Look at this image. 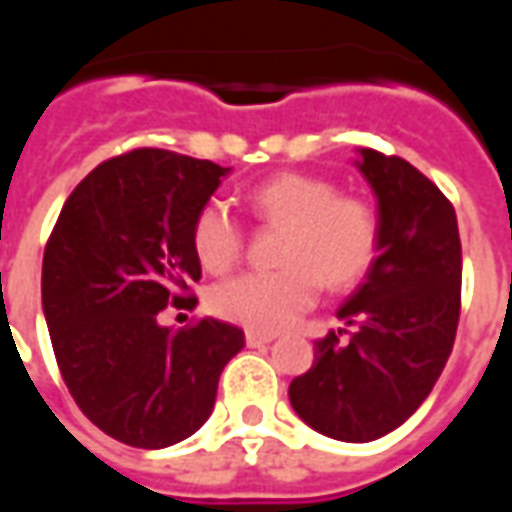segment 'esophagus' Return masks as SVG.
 Segmentation results:
<instances>
[{"label":"esophagus","mask_w":512,"mask_h":512,"mask_svg":"<svg viewBox=\"0 0 512 512\" xmlns=\"http://www.w3.org/2000/svg\"><path fill=\"white\" fill-rule=\"evenodd\" d=\"M271 340H274V334L252 332V329L246 332V345H249V348H263V345H268Z\"/></svg>","instance_id":"obj_1"}]
</instances>
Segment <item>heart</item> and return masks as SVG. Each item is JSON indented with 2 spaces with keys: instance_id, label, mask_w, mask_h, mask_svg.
<instances>
[{
  "instance_id": "1",
  "label": "heart",
  "mask_w": 512,
  "mask_h": 512,
  "mask_svg": "<svg viewBox=\"0 0 512 512\" xmlns=\"http://www.w3.org/2000/svg\"><path fill=\"white\" fill-rule=\"evenodd\" d=\"M257 222L282 224L274 271H244L211 290V307L224 321L252 332H279L307 312L329 288L354 285L378 252V213L356 194H337L332 180L282 172L246 191ZM194 255L208 271L230 268L244 252V227L219 200H208L191 222Z\"/></svg>"
}]
</instances>
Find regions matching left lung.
<instances>
[{
    "label": "left lung",
    "mask_w": 512,
    "mask_h": 512,
    "mask_svg": "<svg viewBox=\"0 0 512 512\" xmlns=\"http://www.w3.org/2000/svg\"><path fill=\"white\" fill-rule=\"evenodd\" d=\"M359 172L378 200V255L293 378L290 406L337 441H373L400 428L450 359L461 315V238L452 202L406 158L362 147Z\"/></svg>",
    "instance_id": "8db88e82"
}]
</instances>
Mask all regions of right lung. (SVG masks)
<instances>
[{
    "instance_id": "right-lung-1",
    "label": "right lung",
    "mask_w": 512,
    "mask_h": 512,
    "mask_svg": "<svg viewBox=\"0 0 512 512\" xmlns=\"http://www.w3.org/2000/svg\"><path fill=\"white\" fill-rule=\"evenodd\" d=\"M230 169L139 147L71 191L43 252V315L84 417L106 436L161 450L189 439L216 403L238 326L202 318L172 332L164 307H191L202 277L191 222Z\"/></svg>"
}]
</instances>
